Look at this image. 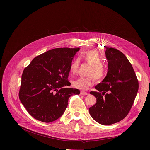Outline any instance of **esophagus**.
<instances>
[{
	"label": "esophagus",
	"instance_id": "1",
	"mask_svg": "<svg viewBox=\"0 0 150 150\" xmlns=\"http://www.w3.org/2000/svg\"><path fill=\"white\" fill-rule=\"evenodd\" d=\"M80 94L82 96H86V95H88V93L86 92H84V91H81Z\"/></svg>",
	"mask_w": 150,
	"mask_h": 150
}]
</instances>
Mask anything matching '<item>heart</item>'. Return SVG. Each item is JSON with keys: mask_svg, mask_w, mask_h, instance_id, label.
<instances>
[{"mask_svg": "<svg viewBox=\"0 0 150 150\" xmlns=\"http://www.w3.org/2000/svg\"><path fill=\"white\" fill-rule=\"evenodd\" d=\"M80 59L84 62L91 65L88 75L89 77H80L74 80L72 82L74 88L86 90L90 86H92L95 82V78L98 80H103L107 73L106 67L102 63V58L98 51L92 50L86 51L81 53ZM80 65L79 58H75L69 66V74L70 75H74L76 74Z\"/></svg>", "mask_w": 150, "mask_h": 150, "instance_id": "heart-1", "label": "heart"}]
</instances>
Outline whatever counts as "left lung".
<instances>
[{
    "instance_id": "1",
    "label": "left lung",
    "mask_w": 150,
    "mask_h": 150,
    "mask_svg": "<svg viewBox=\"0 0 150 150\" xmlns=\"http://www.w3.org/2000/svg\"><path fill=\"white\" fill-rule=\"evenodd\" d=\"M108 73L97 91L90 92L97 103L89 108L93 120L109 125L123 120L129 113L139 89V81L133 67L125 55L116 49L106 47Z\"/></svg>"
}]
</instances>
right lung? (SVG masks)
Masks as SVG:
<instances>
[{
    "label": "right lung",
    "instance_id": "obj_1",
    "mask_svg": "<svg viewBox=\"0 0 150 150\" xmlns=\"http://www.w3.org/2000/svg\"><path fill=\"white\" fill-rule=\"evenodd\" d=\"M80 48H57L36 57L22 75L19 97L35 119L50 123L64 114L69 98L79 95L68 88L69 66Z\"/></svg>",
    "mask_w": 150,
    "mask_h": 150
}]
</instances>
